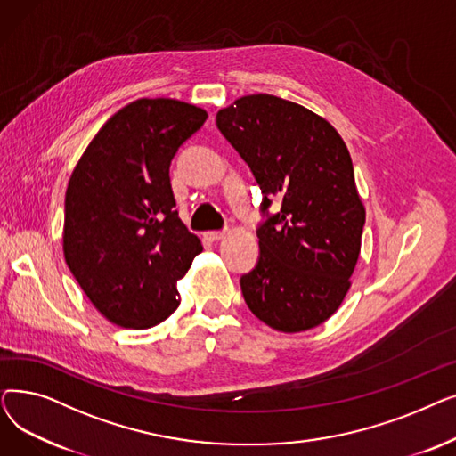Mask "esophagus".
I'll return each instance as SVG.
<instances>
[{"instance_id": "esophagus-1", "label": "esophagus", "mask_w": 456, "mask_h": 456, "mask_svg": "<svg viewBox=\"0 0 456 456\" xmlns=\"http://www.w3.org/2000/svg\"><path fill=\"white\" fill-rule=\"evenodd\" d=\"M205 238L210 242H218V240H222V238H225V231H208V232H205Z\"/></svg>"}]
</instances>
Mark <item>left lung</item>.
<instances>
[{
	"label": "left lung",
	"instance_id": "obj_1",
	"mask_svg": "<svg viewBox=\"0 0 456 456\" xmlns=\"http://www.w3.org/2000/svg\"><path fill=\"white\" fill-rule=\"evenodd\" d=\"M220 131L249 164L268 210L260 258L240 279L251 313L281 332L327 322L351 289L366 208L346 142L327 119L270 94L238 98L216 114Z\"/></svg>",
	"mask_w": 456,
	"mask_h": 456
}]
</instances>
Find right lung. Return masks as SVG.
<instances>
[{
  "mask_svg": "<svg viewBox=\"0 0 456 456\" xmlns=\"http://www.w3.org/2000/svg\"><path fill=\"white\" fill-rule=\"evenodd\" d=\"M207 118L186 102L136 100L107 119L69 175L66 265L114 325L150 329L181 303L177 281L203 246L174 208L170 162Z\"/></svg>",
  "mask_w": 456,
  "mask_h": 456,
  "instance_id": "right-lung-1",
  "label": "right lung"
}]
</instances>
